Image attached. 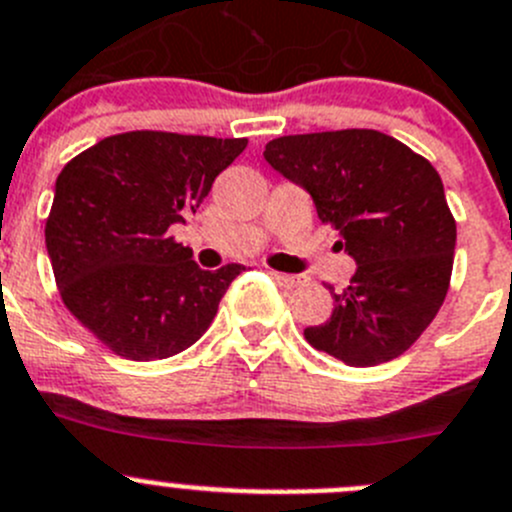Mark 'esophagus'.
Here are the masks:
<instances>
[{"instance_id":"34e87169","label":"esophagus","mask_w":512,"mask_h":512,"mask_svg":"<svg viewBox=\"0 0 512 512\" xmlns=\"http://www.w3.org/2000/svg\"><path fill=\"white\" fill-rule=\"evenodd\" d=\"M271 276H274V279L279 281L281 286H286V289H296V286H301V281H304V276H296V274H279V271H271Z\"/></svg>"}]
</instances>
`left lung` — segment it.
Wrapping results in <instances>:
<instances>
[{"instance_id": "1", "label": "left lung", "mask_w": 512, "mask_h": 512, "mask_svg": "<svg viewBox=\"0 0 512 512\" xmlns=\"http://www.w3.org/2000/svg\"><path fill=\"white\" fill-rule=\"evenodd\" d=\"M276 173L304 188L321 223L357 261L332 316L306 326L319 352L349 367L405 354L445 301L457 228L430 160L377 130L284 135L266 145Z\"/></svg>"}]
</instances>
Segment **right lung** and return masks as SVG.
Masks as SVG:
<instances>
[{
	"label": "right lung",
	"instance_id": "1",
	"mask_svg": "<svg viewBox=\"0 0 512 512\" xmlns=\"http://www.w3.org/2000/svg\"><path fill=\"white\" fill-rule=\"evenodd\" d=\"M246 143L135 130L100 140L57 175L45 226L55 281L72 316L113 354L173 357L211 326L243 266L203 271L168 228L196 213Z\"/></svg>",
	"mask_w": 512,
	"mask_h": 512
}]
</instances>
